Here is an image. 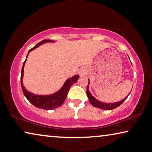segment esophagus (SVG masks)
Masks as SVG:
<instances>
[{"label":"esophagus","mask_w":152,"mask_h":152,"mask_svg":"<svg viewBox=\"0 0 152 152\" xmlns=\"http://www.w3.org/2000/svg\"><path fill=\"white\" fill-rule=\"evenodd\" d=\"M79 74H80V76H83L85 75V72H84L83 70H80V72H79Z\"/></svg>","instance_id":"34e87169"}]
</instances>
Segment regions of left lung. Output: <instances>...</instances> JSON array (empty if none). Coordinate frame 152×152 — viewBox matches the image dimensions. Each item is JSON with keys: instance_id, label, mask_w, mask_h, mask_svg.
<instances>
[{"instance_id": "1", "label": "left lung", "mask_w": 152, "mask_h": 152, "mask_svg": "<svg viewBox=\"0 0 152 152\" xmlns=\"http://www.w3.org/2000/svg\"><path fill=\"white\" fill-rule=\"evenodd\" d=\"M89 83H90V80L88 79V84L87 86V88H86V95H87V97L89 99V102H90V103L92 104L93 106L97 107V108H99V109H102L103 110H111L115 109V108H116L117 107H118L119 105H121L122 103L126 99L127 97H128L129 95H130V93H129L126 97L123 99L122 100L120 101V102H114V103L102 102H100V101H99L98 99H97L96 98L94 97L92 95V94L90 93V91H89V89H88Z\"/></svg>"}]
</instances>
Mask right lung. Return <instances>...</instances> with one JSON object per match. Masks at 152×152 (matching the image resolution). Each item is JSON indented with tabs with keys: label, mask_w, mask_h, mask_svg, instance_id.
I'll return each instance as SVG.
<instances>
[{
	"label": "right lung",
	"mask_w": 152,
	"mask_h": 152,
	"mask_svg": "<svg viewBox=\"0 0 152 152\" xmlns=\"http://www.w3.org/2000/svg\"><path fill=\"white\" fill-rule=\"evenodd\" d=\"M55 42V40H43L42 41L38 42L37 45H35L33 48L30 49V50L28 51L27 56H26L25 61L23 62L22 69H21V86L25 97L27 98V99L29 102L32 103L33 105H34L35 107L40 108V109H43L46 110H51L61 106L65 102V100H66L67 95V93H68L69 88H71V86L73 85L74 83H76L79 78L78 75H75L71 77V78H67L66 81L65 82V83L64 84V85L62 86V87L60 88L59 91H57V92L53 94H50V95H36V94L31 93L30 91H28L27 89H26L23 83V70L24 66H25L26 59H27V57L29 53H30L32 50L37 49V47H39V46L45 44L46 42Z\"/></svg>",
	"instance_id": "1"
}]
</instances>
